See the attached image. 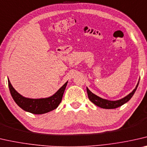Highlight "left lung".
Here are the masks:
<instances>
[{
  "label": "left lung",
  "instance_id": "obj_1",
  "mask_svg": "<svg viewBox=\"0 0 147 147\" xmlns=\"http://www.w3.org/2000/svg\"><path fill=\"white\" fill-rule=\"evenodd\" d=\"M139 82H138L135 88L129 94L126 96L125 97H124L121 100H116V101H110V100L103 99V98L96 96L94 94H93L88 88H86V90L89 100L97 106L104 109H115L118 108V107L121 106L124 104H125V103L127 102L132 98V96L135 94V91H136L138 85H139Z\"/></svg>",
  "mask_w": 147,
  "mask_h": 147
}]
</instances>
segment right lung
<instances>
[{
    "label": "right lung",
    "instance_id": "1",
    "mask_svg": "<svg viewBox=\"0 0 147 147\" xmlns=\"http://www.w3.org/2000/svg\"><path fill=\"white\" fill-rule=\"evenodd\" d=\"M8 82L11 96L16 104L24 111L34 114H43L57 108L62 100L63 94L68 82L65 83L55 94L49 98L32 99L25 98L20 94L13 88L9 79H8Z\"/></svg>",
    "mask_w": 147,
    "mask_h": 147
}]
</instances>
